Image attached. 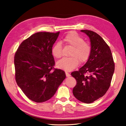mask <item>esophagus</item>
Returning <instances> with one entry per match:
<instances>
[{
	"label": "esophagus",
	"instance_id": "34e87169",
	"mask_svg": "<svg viewBox=\"0 0 126 126\" xmlns=\"http://www.w3.org/2000/svg\"><path fill=\"white\" fill-rule=\"evenodd\" d=\"M65 75H66V77L70 76V75L68 73H67V72H65Z\"/></svg>",
	"mask_w": 126,
	"mask_h": 126
}]
</instances>
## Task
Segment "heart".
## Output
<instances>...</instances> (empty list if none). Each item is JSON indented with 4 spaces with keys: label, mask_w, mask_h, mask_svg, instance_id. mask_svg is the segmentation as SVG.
Listing matches in <instances>:
<instances>
[{
    "label": "heart",
    "mask_w": 126,
    "mask_h": 126,
    "mask_svg": "<svg viewBox=\"0 0 126 126\" xmlns=\"http://www.w3.org/2000/svg\"><path fill=\"white\" fill-rule=\"evenodd\" d=\"M63 41L67 46L73 47L70 57H64L58 61L57 67L65 71H71L77 67L80 63L86 62L90 57L92 48L89 43L85 42L84 39L75 32H70L64 37ZM51 53L54 57L60 58L62 56V47L60 42L53 44Z\"/></svg>",
    "instance_id": "heart-1"
}]
</instances>
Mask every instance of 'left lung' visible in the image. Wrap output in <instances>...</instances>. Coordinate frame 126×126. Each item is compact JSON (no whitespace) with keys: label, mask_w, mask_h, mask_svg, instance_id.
<instances>
[{"label":"left lung","mask_w":126,"mask_h":126,"mask_svg":"<svg viewBox=\"0 0 126 126\" xmlns=\"http://www.w3.org/2000/svg\"><path fill=\"white\" fill-rule=\"evenodd\" d=\"M81 31L89 37L92 52L87 63L79 71L71 74L76 80L73 93L78 100L90 103L102 97L107 92L115 64L110 47L99 34L90 30Z\"/></svg>","instance_id":"1"}]
</instances>
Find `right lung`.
Here are the masks:
<instances>
[{"instance_id": "right-lung-1", "label": "right lung", "mask_w": 126, "mask_h": 126, "mask_svg": "<svg viewBox=\"0 0 126 126\" xmlns=\"http://www.w3.org/2000/svg\"><path fill=\"white\" fill-rule=\"evenodd\" d=\"M60 32H39L24 40L14 58L16 81L24 94L37 103L49 100L65 79L55 69L51 48Z\"/></svg>"}]
</instances>
